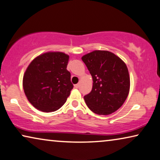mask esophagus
<instances>
[{"instance_id":"1","label":"esophagus","mask_w":160,"mask_h":160,"mask_svg":"<svg viewBox=\"0 0 160 160\" xmlns=\"http://www.w3.org/2000/svg\"><path fill=\"white\" fill-rule=\"evenodd\" d=\"M74 86H75V88H78L80 87V84H76V85H74Z\"/></svg>"}]
</instances>
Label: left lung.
<instances>
[{
    "label": "left lung",
    "instance_id": "1",
    "mask_svg": "<svg viewBox=\"0 0 160 160\" xmlns=\"http://www.w3.org/2000/svg\"><path fill=\"white\" fill-rule=\"evenodd\" d=\"M92 76L91 92L84 96L93 113L109 115L121 107L130 89L126 65L120 57L106 50H95L82 57Z\"/></svg>",
    "mask_w": 160,
    "mask_h": 160
}]
</instances>
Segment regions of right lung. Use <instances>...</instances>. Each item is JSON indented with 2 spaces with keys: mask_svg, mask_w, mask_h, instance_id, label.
<instances>
[{
  "mask_svg": "<svg viewBox=\"0 0 160 160\" xmlns=\"http://www.w3.org/2000/svg\"><path fill=\"white\" fill-rule=\"evenodd\" d=\"M69 55L47 52L28 65L23 78V88L28 101L42 112H53L65 103L73 85L67 70Z\"/></svg>",
  "mask_w": 160,
  "mask_h": 160,
  "instance_id": "1",
  "label": "right lung"
}]
</instances>
